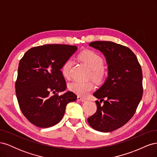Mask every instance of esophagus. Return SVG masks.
Masks as SVG:
<instances>
[{
	"label": "esophagus",
	"mask_w": 157,
	"mask_h": 157,
	"mask_svg": "<svg viewBox=\"0 0 157 157\" xmlns=\"http://www.w3.org/2000/svg\"><path fill=\"white\" fill-rule=\"evenodd\" d=\"M77 100L80 101H82V102H85L86 100L83 98H81L80 96H77Z\"/></svg>",
	"instance_id": "esophagus-1"
}]
</instances>
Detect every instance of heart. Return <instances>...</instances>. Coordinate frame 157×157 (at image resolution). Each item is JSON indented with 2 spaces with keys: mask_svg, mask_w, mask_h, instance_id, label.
I'll return each mask as SVG.
<instances>
[{
  "mask_svg": "<svg viewBox=\"0 0 157 157\" xmlns=\"http://www.w3.org/2000/svg\"><path fill=\"white\" fill-rule=\"evenodd\" d=\"M79 58L84 62L86 63L91 69L90 76L96 81H101L105 77L107 72L103 67L104 61L102 57L93 51H84L80 54ZM73 59H68L66 60L61 67V71L62 75L66 78L70 77L71 70L73 65ZM94 84L91 80H75L69 84V89L71 92L75 93L80 96H86L92 91Z\"/></svg>",
  "mask_w": 157,
  "mask_h": 157,
  "instance_id": "b5f03b06",
  "label": "heart"
}]
</instances>
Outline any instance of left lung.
Masks as SVG:
<instances>
[{
	"mask_svg": "<svg viewBox=\"0 0 157 157\" xmlns=\"http://www.w3.org/2000/svg\"><path fill=\"white\" fill-rule=\"evenodd\" d=\"M89 46L105 56L109 72L105 83L94 94L100 101H96V113L88 122L96 130L110 132L134 116L143 96L142 70L136 56L126 46L111 41H95Z\"/></svg>",
	"mask_w": 157,
	"mask_h": 157,
	"instance_id": "left-lung-1",
	"label": "left lung"
}]
</instances>
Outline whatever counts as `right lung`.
<instances>
[{"instance_id":"right-lung-1","label":"right lung","mask_w":157,"mask_h":157,"mask_svg":"<svg viewBox=\"0 0 157 157\" xmlns=\"http://www.w3.org/2000/svg\"><path fill=\"white\" fill-rule=\"evenodd\" d=\"M77 49L76 46L45 44L29 49L20 59L16 96L23 115L33 124L48 128L58 124L67 103L77 99L73 92L58 95L67 88L61 67Z\"/></svg>"}]
</instances>
